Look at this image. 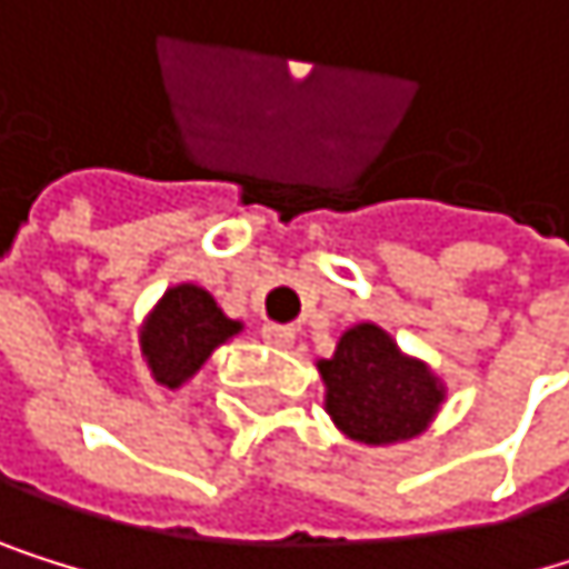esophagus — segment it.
Segmentation results:
<instances>
[{"instance_id": "esophagus-1", "label": "esophagus", "mask_w": 569, "mask_h": 569, "mask_svg": "<svg viewBox=\"0 0 569 569\" xmlns=\"http://www.w3.org/2000/svg\"><path fill=\"white\" fill-rule=\"evenodd\" d=\"M293 327H287V323H266L262 327V341L266 345H272V348H290L293 345Z\"/></svg>"}]
</instances>
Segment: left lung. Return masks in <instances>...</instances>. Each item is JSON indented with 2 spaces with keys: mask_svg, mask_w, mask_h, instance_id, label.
I'll return each instance as SVG.
<instances>
[{
  "mask_svg": "<svg viewBox=\"0 0 569 569\" xmlns=\"http://www.w3.org/2000/svg\"><path fill=\"white\" fill-rule=\"evenodd\" d=\"M323 406L335 427L358 443H399L420 437L443 402V382L399 351L379 323H355L331 358H320Z\"/></svg>",
  "mask_w": 569,
  "mask_h": 569,
  "instance_id": "left-lung-1",
  "label": "left lung"
}]
</instances>
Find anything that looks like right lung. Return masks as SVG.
<instances>
[{
	"mask_svg": "<svg viewBox=\"0 0 569 569\" xmlns=\"http://www.w3.org/2000/svg\"><path fill=\"white\" fill-rule=\"evenodd\" d=\"M242 331V320L224 317L214 297L193 282H180L163 293L139 331L142 358L152 379L167 389H180L211 358L218 345Z\"/></svg>",
	"mask_w": 569,
	"mask_h": 569,
	"instance_id": "obj_1",
	"label": "right lung"
}]
</instances>
